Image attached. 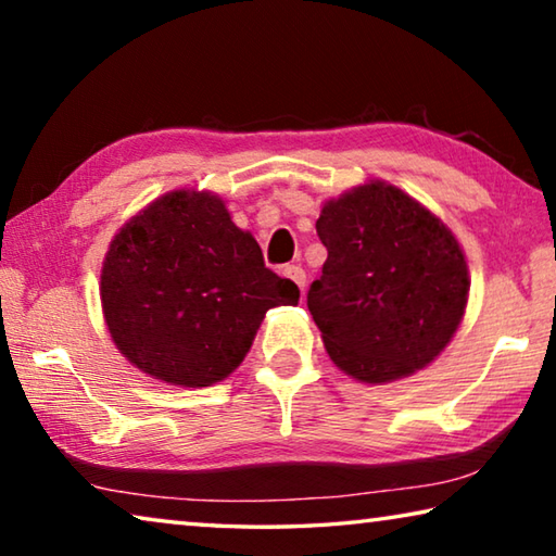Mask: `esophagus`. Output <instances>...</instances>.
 I'll return each instance as SVG.
<instances>
[{
  "mask_svg": "<svg viewBox=\"0 0 556 556\" xmlns=\"http://www.w3.org/2000/svg\"><path fill=\"white\" fill-rule=\"evenodd\" d=\"M285 275L294 281V285L304 291V287H306V271L301 269L299 265H289V267H285Z\"/></svg>",
  "mask_w": 556,
  "mask_h": 556,
  "instance_id": "1",
  "label": "esophagus"
}]
</instances>
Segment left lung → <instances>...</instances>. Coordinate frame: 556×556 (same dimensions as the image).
Instances as JSON below:
<instances>
[{
    "instance_id": "left-lung-1",
    "label": "left lung",
    "mask_w": 556,
    "mask_h": 556,
    "mask_svg": "<svg viewBox=\"0 0 556 556\" xmlns=\"http://www.w3.org/2000/svg\"><path fill=\"white\" fill-rule=\"evenodd\" d=\"M316 232L328 257L306 304L338 368L390 382L434 361L468 299L466 257L446 225L375 181L328 201Z\"/></svg>"
}]
</instances>
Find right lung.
<instances>
[{
  "label": "right lung",
  "instance_id": "obj_1",
  "mask_svg": "<svg viewBox=\"0 0 556 556\" xmlns=\"http://www.w3.org/2000/svg\"><path fill=\"white\" fill-rule=\"evenodd\" d=\"M112 341L156 380L208 388L238 368L271 306L299 287L269 267L218 195L174 191L112 240L100 277Z\"/></svg>",
  "mask_w": 556,
  "mask_h": 556
}]
</instances>
